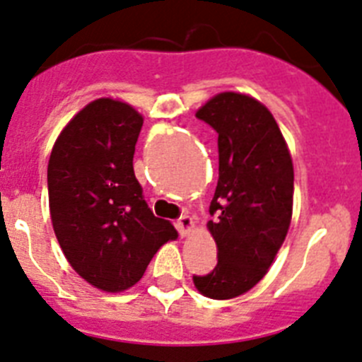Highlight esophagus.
Listing matches in <instances>:
<instances>
[{"label":"esophagus","instance_id":"obj_1","mask_svg":"<svg viewBox=\"0 0 362 362\" xmlns=\"http://www.w3.org/2000/svg\"><path fill=\"white\" fill-rule=\"evenodd\" d=\"M177 229L180 233V236H187V234H191L194 230V220L191 216H187V214H182L177 220Z\"/></svg>","mask_w":362,"mask_h":362}]
</instances>
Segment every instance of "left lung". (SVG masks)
I'll use <instances>...</instances> for the list:
<instances>
[{"label":"left lung","instance_id":"1","mask_svg":"<svg viewBox=\"0 0 362 362\" xmlns=\"http://www.w3.org/2000/svg\"><path fill=\"white\" fill-rule=\"evenodd\" d=\"M197 117L218 133V184L209 205L218 263L193 276L207 298L250 291L274 262L292 218L294 168L272 113L243 93L214 95Z\"/></svg>","mask_w":362,"mask_h":362}]
</instances>
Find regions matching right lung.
Instances as JSON below:
<instances>
[{
  "label": "right lung",
  "instance_id": "right-lung-1",
  "mask_svg": "<svg viewBox=\"0 0 362 362\" xmlns=\"http://www.w3.org/2000/svg\"><path fill=\"white\" fill-rule=\"evenodd\" d=\"M142 115L129 104L97 99L55 141L48 160L54 233L68 263L90 285L122 292L178 236L153 214L135 178L133 155Z\"/></svg>",
  "mask_w": 362,
  "mask_h": 362
}]
</instances>
